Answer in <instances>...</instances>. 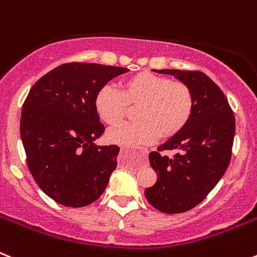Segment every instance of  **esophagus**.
Wrapping results in <instances>:
<instances>
[{
	"instance_id": "obj_1",
	"label": "esophagus",
	"mask_w": 257,
	"mask_h": 257,
	"mask_svg": "<svg viewBox=\"0 0 257 257\" xmlns=\"http://www.w3.org/2000/svg\"><path fill=\"white\" fill-rule=\"evenodd\" d=\"M128 152V149L127 148H121V153H127Z\"/></svg>"
}]
</instances>
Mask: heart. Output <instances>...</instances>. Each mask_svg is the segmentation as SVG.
<instances>
[{
  "instance_id": "b5f03b06",
  "label": "heart",
  "mask_w": 257,
  "mask_h": 257,
  "mask_svg": "<svg viewBox=\"0 0 257 257\" xmlns=\"http://www.w3.org/2000/svg\"><path fill=\"white\" fill-rule=\"evenodd\" d=\"M95 110L109 126L117 124L136 108L135 122L113 127L106 133L109 143L122 147L152 144L160 135L172 138L187 126L193 113V94L187 83L151 72H140L121 83L118 91L104 86L94 99Z\"/></svg>"
}]
</instances>
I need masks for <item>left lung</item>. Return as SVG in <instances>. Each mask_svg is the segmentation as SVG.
I'll use <instances>...</instances> for the list:
<instances>
[{"label": "left lung", "mask_w": 257, "mask_h": 257, "mask_svg": "<svg viewBox=\"0 0 257 257\" xmlns=\"http://www.w3.org/2000/svg\"><path fill=\"white\" fill-rule=\"evenodd\" d=\"M187 83L193 94V113L187 126L157 152L149 153L157 172L153 187L145 189L148 202L161 212L181 213L192 210L207 197L231 158L235 118L228 99L210 77L199 70L162 69ZM176 150L174 159L163 151Z\"/></svg>", "instance_id": "obj_1"}]
</instances>
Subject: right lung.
Listing matches in <instances>:
<instances>
[{"label":"right lung","mask_w":257,"mask_h":257,"mask_svg":"<svg viewBox=\"0 0 257 257\" xmlns=\"http://www.w3.org/2000/svg\"><path fill=\"white\" fill-rule=\"evenodd\" d=\"M127 68L68 63L50 70L23 104L20 136L27 165L38 187L67 207L96 201L117 167V145H95L104 124L96 92Z\"/></svg>","instance_id":"add662e5"}]
</instances>
